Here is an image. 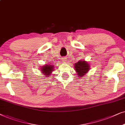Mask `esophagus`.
<instances>
[{"mask_svg": "<svg viewBox=\"0 0 125 125\" xmlns=\"http://www.w3.org/2000/svg\"><path fill=\"white\" fill-rule=\"evenodd\" d=\"M62 61H63L64 62H66L67 61V59H66V58L63 57V58H62Z\"/></svg>", "mask_w": 125, "mask_h": 125, "instance_id": "1", "label": "esophagus"}]
</instances>
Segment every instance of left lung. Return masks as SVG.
<instances>
[{"instance_id": "8db88e82", "label": "left lung", "mask_w": 125, "mask_h": 125, "mask_svg": "<svg viewBox=\"0 0 125 125\" xmlns=\"http://www.w3.org/2000/svg\"><path fill=\"white\" fill-rule=\"evenodd\" d=\"M75 71L77 72L78 76L82 77L89 70L90 66L87 62L84 61H79L74 64Z\"/></svg>"}]
</instances>
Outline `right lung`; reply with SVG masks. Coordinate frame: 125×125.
<instances>
[{
    "label": "right lung",
    "mask_w": 125,
    "mask_h": 125,
    "mask_svg": "<svg viewBox=\"0 0 125 125\" xmlns=\"http://www.w3.org/2000/svg\"><path fill=\"white\" fill-rule=\"evenodd\" d=\"M53 65L52 64H48V65H45L43 67H41V70L42 73L44 74V75H46V76H49L51 73L53 69Z\"/></svg>",
    "instance_id": "1"
}]
</instances>
